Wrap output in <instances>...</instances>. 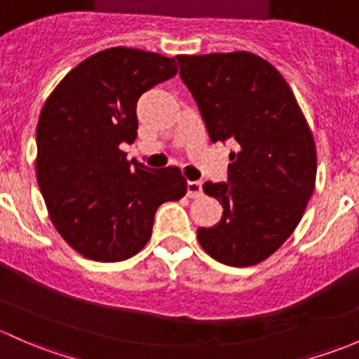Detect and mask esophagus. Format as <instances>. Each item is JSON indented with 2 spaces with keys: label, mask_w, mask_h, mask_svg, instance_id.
<instances>
[{
  "label": "esophagus",
  "mask_w": 359,
  "mask_h": 359,
  "mask_svg": "<svg viewBox=\"0 0 359 359\" xmlns=\"http://www.w3.org/2000/svg\"><path fill=\"white\" fill-rule=\"evenodd\" d=\"M187 195L190 198H197L202 195V183L201 181H188Z\"/></svg>",
  "instance_id": "34e87169"
}]
</instances>
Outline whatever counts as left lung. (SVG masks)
Segmentation results:
<instances>
[{"mask_svg": "<svg viewBox=\"0 0 359 359\" xmlns=\"http://www.w3.org/2000/svg\"><path fill=\"white\" fill-rule=\"evenodd\" d=\"M180 76L212 142L233 140L228 181L204 184L223 205L197 238L212 259L235 268L259 264L283 245L315 191L316 147L290 86L250 51L178 55Z\"/></svg>", "mask_w": 359, "mask_h": 359, "instance_id": "obj_1", "label": "left lung"}]
</instances>
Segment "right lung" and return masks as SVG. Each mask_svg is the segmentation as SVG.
<instances>
[{
  "instance_id": "obj_1",
  "label": "right lung",
  "mask_w": 359,
  "mask_h": 359,
  "mask_svg": "<svg viewBox=\"0 0 359 359\" xmlns=\"http://www.w3.org/2000/svg\"><path fill=\"white\" fill-rule=\"evenodd\" d=\"M175 58L116 46L76 65L44 102L36 129V175L55 230L100 262L138 254L155 210L187 194L176 165L149 169L119 149L138 131L136 102L176 76Z\"/></svg>"
}]
</instances>
